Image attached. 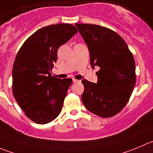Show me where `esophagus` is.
I'll use <instances>...</instances> for the list:
<instances>
[{
    "label": "esophagus",
    "instance_id": "esophagus-1",
    "mask_svg": "<svg viewBox=\"0 0 153 153\" xmlns=\"http://www.w3.org/2000/svg\"><path fill=\"white\" fill-rule=\"evenodd\" d=\"M79 82V80H77V79H73V82Z\"/></svg>",
    "mask_w": 153,
    "mask_h": 153
}]
</instances>
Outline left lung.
Listing matches in <instances>:
<instances>
[{
  "instance_id": "1",
  "label": "left lung",
  "mask_w": 153,
  "mask_h": 153,
  "mask_svg": "<svg viewBox=\"0 0 153 153\" xmlns=\"http://www.w3.org/2000/svg\"><path fill=\"white\" fill-rule=\"evenodd\" d=\"M90 54L92 68L99 67L97 83L82 79V101L86 109L103 118L121 111L136 82L135 62L125 40L113 30L91 24H75Z\"/></svg>"
}]
</instances>
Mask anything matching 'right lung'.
Listing matches in <instances>:
<instances>
[{
	"mask_svg": "<svg viewBox=\"0 0 153 153\" xmlns=\"http://www.w3.org/2000/svg\"><path fill=\"white\" fill-rule=\"evenodd\" d=\"M71 24L39 29L20 48L13 67V93L25 114L37 124H46L61 113L71 78L52 76L57 52L77 33Z\"/></svg>",
	"mask_w": 153,
	"mask_h": 153,
	"instance_id": "obj_1",
	"label": "right lung"
}]
</instances>
